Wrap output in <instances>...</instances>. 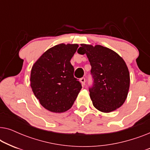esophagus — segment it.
<instances>
[{
    "label": "esophagus",
    "mask_w": 150,
    "mask_h": 150,
    "mask_svg": "<svg viewBox=\"0 0 150 150\" xmlns=\"http://www.w3.org/2000/svg\"><path fill=\"white\" fill-rule=\"evenodd\" d=\"M80 81L81 82L82 85H85V83H86V79H85V78H84V77L81 78V79H80Z\"/></svg>",
    "instance_id": "obj_1"
}]
</instances>
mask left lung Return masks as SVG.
Returning a JSON list of instances; mask_svg holds the SVG:
<instances>
[{
  "mask_svg": "<svg viewBox=\"0 0 150 150\" xmlns=\"http://www.w3.org/2000/svg\"><path fill=\"white\" fill-rule=\"evenodd\" d=\"M86 54L91 66L90 98L94 107L104 112L113 111L126 100L130 86V74L118 54L106 47L81 44L78 50Z\"/></svg>",
  "mask_w": 150,
  "mask_h": 150,
  "instance_id": "8db88e82",
  "label": "left lung"
}]
</instances>
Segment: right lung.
Returning <instances> with one entry per match:
<instances>
[{
	"label": "right lung",
	"instance_id": "right-lung-1",
	"mask_svg": "<svg viewBox=\"0 0 150 150\" xmlns=\"http://www.w3.org/2000/svg\"><path fill=\"white\" fill-rule=\"evenodd\" d=\"M78 47L77 44L57 45L45 52L32 67L33 91L40 104L51 112L69 110L82 89L70 63Z\"/></svg>",
	"mask_w": 150,
	"mask_h": 150
}]
</instances>
